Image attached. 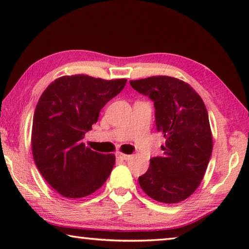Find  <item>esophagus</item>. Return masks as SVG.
<instances>
[{"label": "esophagus", "mask_w": 249, "mask_h": 249, "mask_svg": "<svg viewBox=\"0 0 249 249\" xmlns=\"http://www.w3.org/2000/svg\"><path fill=\"white\" fill-rule=\"evenodd\" d=\"M117 158L122 159V160H128L130 158V155H125V154H117Z\"/></svg>", "instance_id": "esophagus-1"}]
</instances>
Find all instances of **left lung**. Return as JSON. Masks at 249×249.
Instances as JSON below:
<instances>
[{
  "mask_svg": "<svg viewBox=\"0 0 249 249\" xmlns=\"http://www.w3.org/2000/svg\"><path fill=\"white\" fill-rule=\"evenodd\" d=\"M129 83L154 102L156 127L166 138L162 157L151 158L148 170L138 178L141 188L156 201L178 203L199 187L212 155L204 102L190 84L168 75Z\"/></svg>",
  "mask_w": 249,
  "mask_h": 249,
  "instance_id": "left-lung-1",
  "label": "left lung"
}]
</instances>
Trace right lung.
I'll list each match as a JSON object with an SVG mask.
<instances>
[{"label": "right lung", "mask_w": 249, "mask_h": 249, "mask_svg": "<svg viewBox=\"0 0 249 249\" xmlns=\"http://www.w3.org/2000/svg\"><path fill=\"white\" fill-rule=\"evenodd\" d=\"M126 81L65 75L41 94L33 120V157L41 176L59 195L70 199L87 196L108 178L115 156L91 150L82 140Z\"/></svg>", "instance_id": "right-lung-1"}]
</instances>
